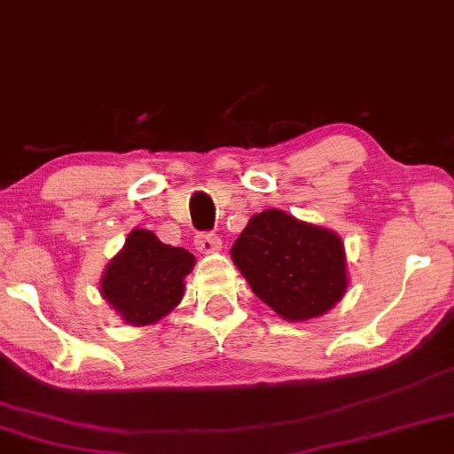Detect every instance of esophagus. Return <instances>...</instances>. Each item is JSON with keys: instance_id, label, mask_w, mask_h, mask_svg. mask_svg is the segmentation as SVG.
<instances>
[{"instance_id": "1", "label": "esophagus", "mask_w": 454, "mask_h": 454, "mask_svg": "<svg viewBox=\"0 0 454 454\" xmlns=\"http://www.w3.org/2000/svg\"><path fill=\"white\" fill-rule=\"evenodd\" d=\"M194 245H196V249L203 251V254H213V251L220 249L222 243H220V237H217V234L200 232V234H196Z\"/></svg>"}]
</instances>
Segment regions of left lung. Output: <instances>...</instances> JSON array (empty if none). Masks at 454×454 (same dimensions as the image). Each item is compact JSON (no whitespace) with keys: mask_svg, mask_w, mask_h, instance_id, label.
<instances>
[{"mask_svg":"<svg viewBox=\"0 0 454 454\" xmlns=\"http://www.w3.org/2000/svg\"><path fill=\"white\" fill-rule=\"evenodd\" d=\"M231 255L255 296L287 321L324 315L348 286L342 239L279 209L255 213Z\"/></svg>","mask_w":454,"mask_h":454,"instance_id":"1","label":"left lung"}]
</instances>
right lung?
<instances>
[{"label": "right lung", "mask_w": 454, "mask_h": 454, "mask_svg": "<svg viewBox=\"0 0 454 454\" xmlns=\"http://www.w3.org/2000/svg\"><path fill=\"white\" fill-rule=\"evenodd\" d=\"M194 255L135 228L101 277V296L130 325H150L177 307Z\"/></svg>", "instance_id": "right-lung-1"}]
</instances>
